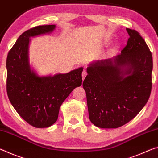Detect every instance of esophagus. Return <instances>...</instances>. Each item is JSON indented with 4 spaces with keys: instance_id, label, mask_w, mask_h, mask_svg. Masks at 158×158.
<instances>
[{
    "instance_id": "34e87169",
    "label": "esophagus",
    "mask_w": 158,
    "mask_h": 158,
    "mask_svg": "<svg viewBox=\"0 0 158 158\" xmlns=\"http://www.w3.org/2000/svg\"><path fill=\"white\" fill-rule=\"evenodd\" d=\"M86 75H87V72H86V70H84L83 72H82V78H83V79H85V77H86Z\"/></svg>"
}]
</instances>
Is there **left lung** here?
<instances>
[{
    "mask_svg": "<svg viewBox=\"0 0 158 158\" xmlns=\"http://www.w3.org/2000/svg\"><path fill=\"white\" fill-rule=\"evenodd\" d=\"M127 31L129 38L121 54L91 64L83 82L89 119L100 128L123 126L139 113L151 96L152 53L139 32Z\"/></svg>",
    "mask_w": 158,
    "mask_h": 158,
    "instance_id": "obj_1",
    "label": "left lung"
}]
</instances>
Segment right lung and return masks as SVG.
<instances>
[{
    "instance_id": "add662e5",
    "label": "right lung",
    "mask_w": 158,
    "mask_h": 158,
    "mask_svg": "<svg viewBox=\"0 0 158 158\" xmlns=\"http://www.w3.org/2000/svg\"><path fill=\"white\" fill-rule=\"evenodd\" d=\"M55 27L54 24L41 25L24 31L7 57V96L19 116L36 128L48 127L57 121L62 103L82 82V67L67 74L42 77L30 69L29 38L49 33Z\"/></svg>"
}]
</instances>
